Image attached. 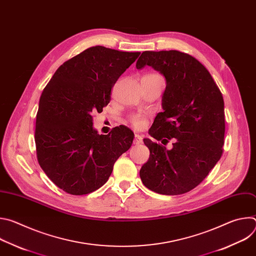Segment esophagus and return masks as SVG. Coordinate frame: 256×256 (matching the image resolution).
I'll return each instance as SVG.
<instances>
[{
	"mask_svg": "<svg viewBox=\"0 0 256 256\" xmlns=\"http://www.w3.org/2000/svg\"><path fill=\"white\" fill-rule=\"evenodd\" d=\"M142 142V136L140 134H134V144H138Z\"/></svg>",
	"mask_w": 256,
	"mask_h": 256,
	"instance_id": "34e87169",
	"label": "esophagus"
}]
</instances>
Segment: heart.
<instances>
[{
    "mask_svg": "<svg viewBox=\"0 0 256 256\" xmlns=\"http://www.w3.org/2000/svg\"><path fill=\"white\" fill-rule=\"evenodd\" d=\"M130 122L132 124V126L136 128H142L146 124V120L144 118L140 116H134L130 118Z\"/></svg>",
    "mask_w": 256,
    "mask_h": 256,
    "instance_id": "heart-1",
    "label": "heart"
}]
</instances>
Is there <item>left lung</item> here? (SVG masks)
<instances>
[{
    "instance_id": "1",
    "label": "left lung",
    "mask_w": 256,
    "mask_h": 256,
    "mask_svg": "<svg viewBox=\"0 0 256 256\" xmlns=\"http://www.w3.org/2000/svg\"><path fill=\"white\" fill-rule=\"evenodd\" d=\"M144 66L158 70L166 80L164 112L157 114L149 134L157 140H175L167 150L144 138L150 158L140 176L144 186L157 194H186L200 184L222 156L224 99L204 66L188 54L144 52L136 66L140 70Z\"/></svg>"
}]
</instances>
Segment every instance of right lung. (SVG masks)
Listing matches in <instances>:
<instances>
[{
  "mask_svg": "<svg viewBox=\"0 0 256 256\" xmlns=\"http://www.w3.org/2000/svg\"><path fill=\"white\" fill-rule=\"evenodd\" d=\"M140 52L96 46L64 62L40 96L35 144L40 167L64 192L87 194L100 188L132 144L120 126L108 134L93 128V114L110 101L112 88Z\"/></svg>",
  "mask_w": 256,
  "mask_h": 256,
  "instance_id": "right-lung-1",
  "label": "right lung"
}]
</instances>
